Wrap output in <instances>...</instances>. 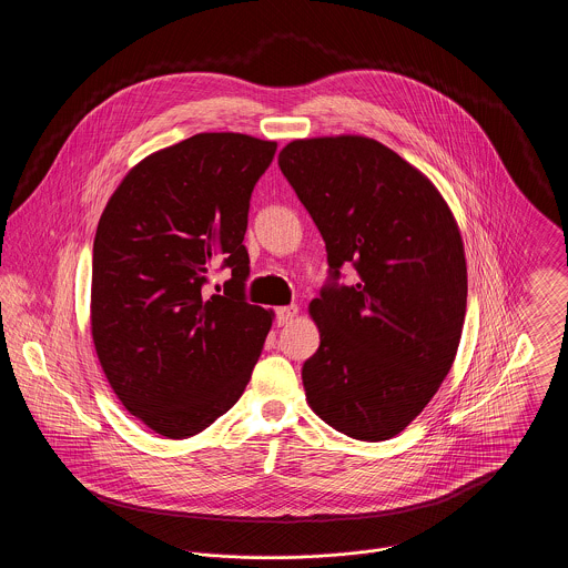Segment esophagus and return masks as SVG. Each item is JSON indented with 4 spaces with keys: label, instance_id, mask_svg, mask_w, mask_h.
<instances>
[{
    "label": "esophagus",
    "instance_id": "esophagus-1",
    "mask_svg": "<svg viewBox=\"0 0 568 568\" xmlns=\"http://www.w3.org/2000/svg\"><path fill=\"white\" fill-rule=\"evenodd\" d=\"M295 317H297V306L295 304L282 306V308L275 311V322H277V325L291 324Z\"/></svg>",
    "mask_w": 568,
    "mask_h": 568
}]
</instances>
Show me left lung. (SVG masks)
<instances>
[{"instance_id": "1", "label": "left lung", "mask_w": 568, "mask_h": 568, "mask_svg": "<svg viewBox=\"0 0 568 568\" xmlns=\"http://www.w3.org/2000/svg\"><path fill=\"white\" fill-rule=\"evenodd\" d=\"M277 163L329 266L311 302L322 343L302 367L306 400L347 437L389 439L430 403L459 347L468 297L459 227L435 185L376 140H295ZM345 263L357 271L352 285L339 282Z\"/></svg>"}]
</instances>
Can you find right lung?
Wrapping results in <instances>:
<instances>
[{
  "instance_id": "right-lung-1",
  "label": "right lung",
  "mask_w": 568,
  "mask_h": 568,
  "mask_svg": "<svg viewBox=\"0 0 568 568\" xmlns=\"http://www.w3.org/2000/svg\"><path fill=\"white\" fill-rule=\"evenodd\" d=\"M275 142L199 133L138 163L93 241L91 336L131 415L168 439L207 428L243 396L273 315L246 304L244 232ZM221 261L224 293L204 286Z\"/></svg>"
}]
</instances>
